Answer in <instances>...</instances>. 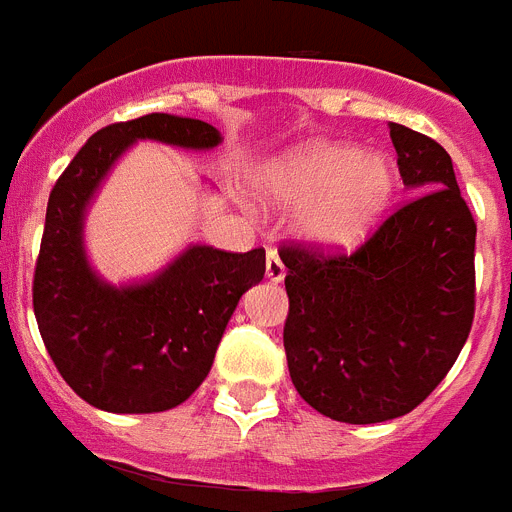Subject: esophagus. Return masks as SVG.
I'll list each match as a JSON object with an SVG mask.
<instances>
[{
    "mask_svg": "<svg viewBox=\"0 0 512 512\" xmlns=\"http://www.w3.org/2000/svg\"><path fill=\"white\" fill-rule=\"evenodd\" d=\"M284 274H287V269H284L282 259L274 251H269V256H266V277H269V282H282Z\"/></svg>",
    "mask_w": 512,
    "mask_h": 512,
    "instance_id": "1",
    "label": "esophagus"
}]
</instances>
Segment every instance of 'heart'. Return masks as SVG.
Returning a JSON list of instances; mask_svg holds the SVG:
<instances>
[{
    "mask_svg": "<svg viewBox=\"0 0 512 512\" xmlns=\"http://www.w3.org/2000/svg\"><path fill=\"white\" fill-rule=\"evenodd\" d=\"M264 205L295 212V228L318 248H354L377 225L395 189L390 161L343 143H310L256 174Z\"/></svg>",
    "mask_w": 512,
    "mask_h": 512,
    "instance_id": "obj_1",
    "label": "heart"
}]
</instances>
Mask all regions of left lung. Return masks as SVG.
I'll return each mask as SVG.
<instances>
[{"label":"left lung","mask_w":512,"mask_h":512,"mask_svg":"<svg viewBox=\"0 0 512 512\" xmlns=\"http://www.w3.org/2000/svg\"><path fill=\"white\" fill-rule=\"evenodd\" d=\"M413 192L356 251L279 246L287 266L284 351L302 400L341 423H382L436 390L474 320V223L451 156L390 122Z\"/></svg>","instance_id":"1"}]
</instances>
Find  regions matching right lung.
<instances>
[{"mask_svg":"<svg viewBox=\"0 0 512 512\" xmlns=\"http://www.w3.org/2000/svg\"><path fill=\"white\" fill-rule=\"evenodd\" d=\"M215 148L220 133L192 117L151 112L112 122L81 146L48 197L33 310L58 374L107 413H161L202 384L235 305L266 271V251L192 246L156 279L110 287L89 269L81 220L102 176L130 143Z\"/></svg>","mask_w":512,"mask_h":512,"instance_id":"1","label":"right lung"}]
</instances>
